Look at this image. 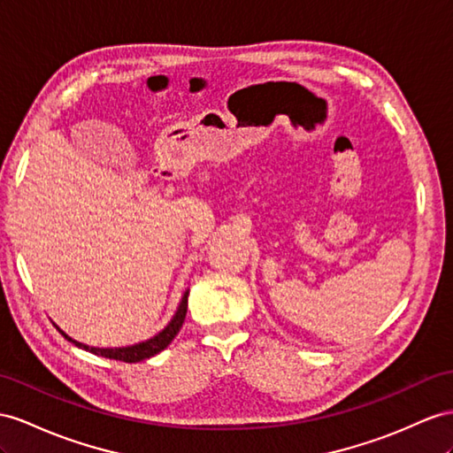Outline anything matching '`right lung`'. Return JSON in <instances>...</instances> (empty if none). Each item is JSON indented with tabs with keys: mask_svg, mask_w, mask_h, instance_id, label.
Returning <instances> with one entry per match:
<instances>
[{
	"mask_svg": "<svg viewBox=\"0 0 453 453\" xmlns=\"http://www.w3.org/2000/svg\"><path fill=\"white\" fill-rule=\"evenodd\" d=\"M188 296H189V291H185L183 296H181V303L176 310V314H173V318L170 319L168 326L162 329L160 333H157L155 337H150L143 342H137V344H132V346H119V348H97V346H89V344H84V342H78L74 341L73 337H68V334L57 326V323L53 321V326L57 327V331H59L63 337L66 341H71L73 344H76L78 348H82V350H88L91 354L96 356H103V357H109V359H119V362H126V364H135V362H142V359H147L150 356H155L158 352L165 350V348L173 341V337L180 333L181 326H183V319H185V314H188Z\"/></svg>",
	"mask_w": 453,
	"mask_h": 453,
	"instance_id": "obj_1",
	"label": "right lung"
}]
</instances>
